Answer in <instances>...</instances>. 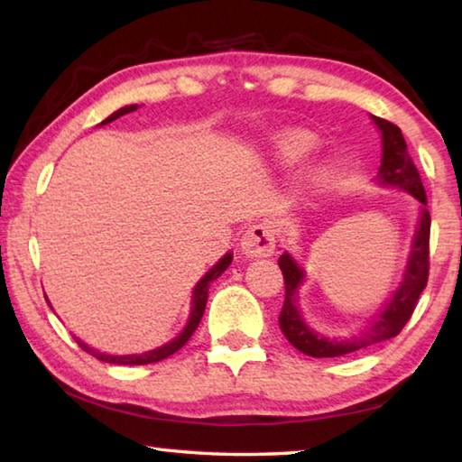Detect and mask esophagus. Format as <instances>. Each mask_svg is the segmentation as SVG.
Returning a JSON list of instances; mask_svg holds the SVG:
<instances>
[{"instance_id": "1", "label": "esophagus", "mask_w": 462, "mask_h": 462, "mask_svg": "<svg viewBox=\"0 0 462 462\" xmlns=\"http://www.w3.org/2000/svg\"><path fill=\"white\" fill-rule=\"evenodd\" d=\"M275 228L271 222H256L242 236V250L246 256H271L275 253Z\"/></svg>"}]
</instances>
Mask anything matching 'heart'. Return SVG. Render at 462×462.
<instances>
[{"instance_id": "obj_1", "label": "heart", "mask_w": 462, "mask_h": 462, "mask_svg": "<svg viewBox=\"0 0 462 462\" xmlns=\"http://www.w3.org/2000/svg\"><path fill=\"white\" fill-rule=\"evenodd\" d=\"M279 146H281V154H283V159L289 162H295L311 151V146H314V138L306 134V132H289V134L281 138Z\"/></svg>"}]
</instances>
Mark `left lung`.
<instances>
[{
    "instance_id": "1",
    "label": "left lung",
    "mask_w": 462,
    "mask_h": 462,
    "mask_svg": "<svg viewBox=\"0 0 462 462\" xmlns=\"http://www.w3.org/2000/svg\"><path fill=\"white\" fill-rule=\"evenodd\" d=\"M383 134V159L379 177L381 183L397 185L408 189L420 203H428L426 189L421 185V179L413 159L408 152V144L402 130L391 124L389 120L377 118L373 116ZM279 269L283 273L285 281V301L279 314V328L285 334V338L293 344L297 350H301L308 356L330 358V356H344L355 353V350L371 348L374 344L383 340L393 338V336L403 330V326L410 322L413 310L418 306L421 291L426 289L428 275H430V212L424 208L420 216L416 240L410 254V264L405 271L400 289H397L393 300L387 303V308L377 318L371 328L350 340H328L324 336H318L303 324V319L295 306V291L303 279V271L297 267L289 254L279 256Z\"/></svg>"
}]
</instances>
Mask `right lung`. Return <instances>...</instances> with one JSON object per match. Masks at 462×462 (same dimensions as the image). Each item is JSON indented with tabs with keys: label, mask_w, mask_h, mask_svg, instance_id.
I'll return each instance as SVG.
<instances>
[{
	"label": "right lung",
	"mask_w": 462,
	"mask_h": 462,
	"mask_svg": "<svg viewBox=\"0 0 462 462\" xmlns=\"http://www.w3.org/2000/svg\"><path fill=\"white\" fill-rule=\"evenodd\" d=\"M138 106H126V107H122V109H118V112H114L112 116H109V118H106L104 122L101 124H107V122H114L116 118H120V116H124V114H130V112H134ZM232 263V254H226L224 259L216 264V267L208 273L206 277H203L199 283H198V287H195V291H193V311H191V318H189V324H187V328L185 330L181 332V336H177V338L173 340V342H169V344H165V346H161V348H156V350H151V353H144V355H132V356H112V355H104V353H97V350H93V348H89L88 344L85 342H81V340H77V344H79V346L85 350V353H89V355H93L96 358H99V361H104V363H112V365H151V363H159V361H162V358H167V356H171V355H175L179 348H183L185 344H187V340L191 338L193 336V332H195V328L199 326V322H201V316H203V311H206V303H208V291H209V285L214 283V281L222 275V273L228 269V264Z\"/></svg>",
	"instance_id": "add662e5"
}]
</instances>
